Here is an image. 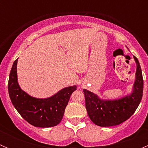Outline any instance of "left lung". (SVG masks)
<instances>
[{
    "instance_id": "1",
    "label": "left lung",
    "mask_w": 148,
    "mask_h": 148,
    "mask_svg": "<svg viewBox=\"0 0 148 148\" xmlns=\"http://www.w3.org/2000/svg\"><path fill=\"white\" fill-rule=\"evenodd\" d=\"M134 59L137 64L136 79L131 95L117 100L104 101L92 92L83 90L88 115L95 125L101 127L120 125L128 120L138 108L143 97V78L138 59L135 56Z\"/></svg>"
}]
</instances>
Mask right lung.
Returning <instances> with one entry per match:
<instances>
[{
  "instance_id": "obj_1",
  "label": "right lung",
  "mask_w": 148,
  "mask_h": 148,
  "mask_svg": "<svg viewBox=\"0 0 148 148\" xmlns=\"http://www.w3.org/2000/svg\"><path fill=\"white\" fill-rule=\"evenodd\" d=\"M16 59L10 70L8 88L12 104L19 114L31 125L50 127L57 125L63 118L70 96L77 89L73 86L64 88L47 99H36L21 90L17 82Z\"/></svg>"
}]
</instances>
